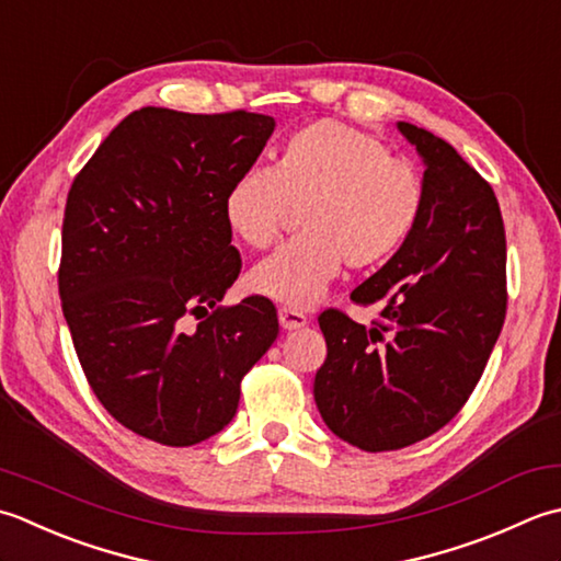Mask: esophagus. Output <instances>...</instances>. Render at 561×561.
I'll list each match as a JSON object with an SVG mask.
<instances>
[{
    "instance_id": "34e87169",
    "label": "esophagus",
    "mask_w": 561,
    "mask_h": 561,
    "mask_svg": "<svg viewBox=\"0 0 561 561\" xmlns=\"http://www.w3.org/2000/svg\"><path fill=\"white\" fill-rule=\"evenodd\" d=\"M278 322L285 331H293V329H302L307 327V317L297 310H290V307H280L278 310Z\"/></svg>"
}]
</instances>
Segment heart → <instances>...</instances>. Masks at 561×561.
<instances>
[{
	"mask_svg": "<svg viewBox=\"0 0 561 561\" xmlns=\"http://www.w3.org/2000/svg\"><path fill=\"white\" fill-rule=\"evenodd\" d=\"M421 171L375 135L317 121L283 142L273 169L254 167L225 191L230 230L254 249L276 239L290 205L302 232L249 273L256 293L288 307H312L346 264L375 268L404 247L424 210Z\"/></svg>",
	"mask_w": 561,
	"mask_h": 561,
	"instance_id": "heart-1",
	"label": "heart"
}]
</instances>
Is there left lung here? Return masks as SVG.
Masks as SVG:
<instances>
[{"label":"left lung","instance_id":"8db88e82","mask_svg":"<svg viewBox=\"0 0 561 561\" xmlns=\"http://www.w3.org/2000/svg\"><path fill=\"white\" fill-rule=\"evenodd\" d=\"M424 162L426 203L404 247L351 293L380 307L365 327L319 314L327 360L314 402L329 431L365 453L443 428L470 399L506 317V234L494 191L433 133L399 121Z\"/></svg>","mask_w":561,"mask_h":561}]
</instances>
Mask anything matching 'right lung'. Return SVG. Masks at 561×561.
Wrapping results in <instances>:
<instances>
[{
	"label": "right lung",
	"instance_id": "add662e5",
	"mask_svg": "<svg viewBox=\"0 0 561 561\" xmlns=\"http://www.w3.org/2000/svg\"><path fill=\"white\" fill-rule=\"evenodd\" d=\"M273 128L264 113L147 106L111 130L70 188L62 312L91 390L137 436L186 448L220 433L242 377L278 336L266 297L217 307L242 268L225 191Z\"/></svg>",
	"mask_w": 561,
	"mask_h": 561
}]
</instances>
